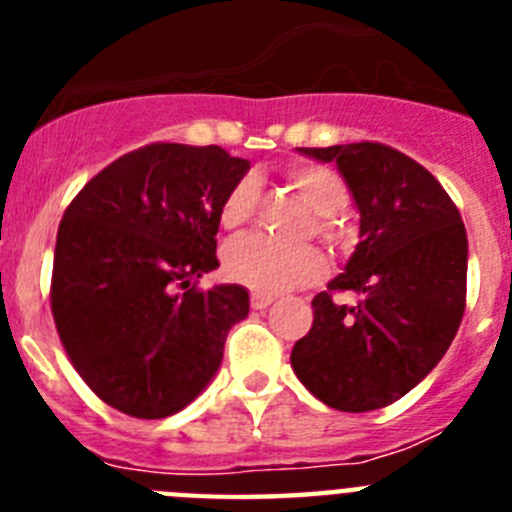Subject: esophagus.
Segmentation results:
<instances>
[{
	"instance_id": "1",
	"label": "esophagus",
	"mask_w": 512,
	"mask_h": 512,
	"mask_svg": "<svg viewBox=\"0 0 512 512\" xmlns=\"http://www.w3.org/2000/svg\"><path fill=\"white\" fill-rule=\"evenodd\" d=\"M274 302V295H264V292H251V307L253 310H266Z\"/></svg>"
}]
</instances>
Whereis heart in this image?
I'll return each mask as SVG.
<instances>
[{"label": "heart", "instance_id": "b5f03b06", "mask_svg": "<svg viewBox=\"0 0 512 512\" xmlns=\"http://www.w3.org/2000/svg\"><path fill=\"white\" fill-rule=\"evenodd\" d=\"M289 179L297 192L305 197L310 210L318 215L315 233L325 241H336L338 225L333 215L348 205V187L341 176L328 166L302 164L289 171ZM259 205V184L253 176H243L220 202V225L225 230H238L253 217ZM225 277L253 292H284L318 282L325 274V259L312 246H282L264 235L238 238L223 251Z\"/></svg>", "mask_w": 512, "mask_h": 512}]
</instances>
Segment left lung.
Wrapping results in <instances>:
<instances>
[{
	"label": "left lung",
	"instance_id": "1",
	"mask_svg": "<svg viewBox=\"0 0 512 512\" xmlns=\"http://www.w3.org/2000/svg\"><path fill=\"white\" fill-rule=\"evenodd\" d=\"M338 166L359 207V246L312 300V328L292 348L297 379L328 408L379 410L443 359L467 305V230L436 176L382 143L300 148ZM333 291H354L338 306Z\"/></svg>",
	"mask_w": 512,
	"mask_h": 512
}]
</instances>
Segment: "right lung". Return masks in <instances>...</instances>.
Wrapping results in <instances>:
<instances>
[{
    "label": "right lung",
    "instance_id": "add662e5",
    "mask_svg": "<svg viewBox=\"0 0 512 512\" xmlns=\"http://www.w3.org/2000/svg\"><path fill=\"white\" fill-rule=\"evenodd\" d=\"M251 169L220 146L151 143L99 171L58 225L51 310L94 395L133 418H169L205 390L228 330L248 315L217 269L220 202Z\"/></svg>",
    "mask_w": 512,
    "mask_h": 512
}]
</instances>
